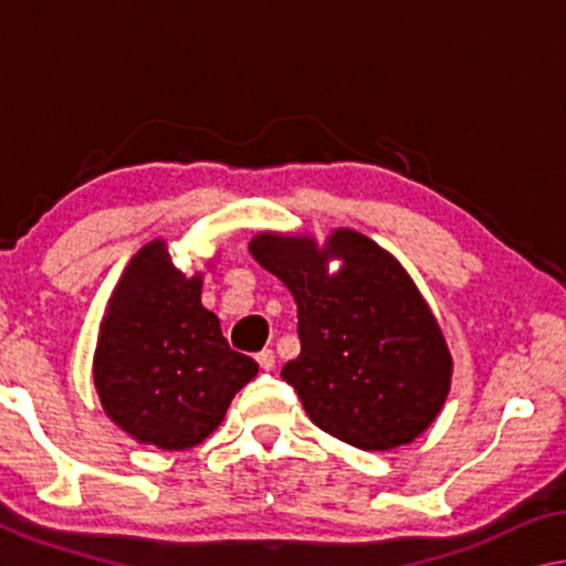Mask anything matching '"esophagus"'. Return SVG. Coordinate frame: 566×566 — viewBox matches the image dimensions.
Returning a JSON list of instances; mask_svg holds the SVG:
<instances>
[{"label":"esophagus","mask_w":566,"mask_h":566,"mask_svg":"<svg viewBox=\"0 0 566 566\" xmlns=\"http://www.w3.org/2000/svg\"><path fill=\"white\" fill-rule=\"evenodd\" d=\"M274 361H276V357H274L272 349H262L260 354H256V364H260L264 371H272L274 369Z\"/></svg>","instance_id":"1"}]
</instances>
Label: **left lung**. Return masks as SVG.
<instances>
[{
    "label": "left lung",
    "instance_id": "1",
    "mask_svg": "<svg viewBox=\"0 0 566 566\" xmlns=\"http://www.w3.org/2000/svg\"><path fill=\"white\" fill-rule=\"evenodd\" d=\"M249 252L296 302L300 357L282 379L324 432L367 452L409 444L442 409L452 357L415 282L369 237L260 234ZM329 259H342L329 275Z\"/></svg>",
    "mask_w": 566,
    "mask_h": 566
}]
</instances>
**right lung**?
Wrapping results in <instances>:
<instances>
[{"instance_id":"obj_1","label":"right lung","mask_w":566,"mask_h":566,"mask_svg":"<svg viewBox=\"0 0 566 566\" xmlns=\"http://www.w3.org/2000/svg\"><path fill=\"white\" fill-rule=\"evenodd\" d=\"M256 369L252 357L229 349L219 319L202 306V276L177 272L165 242L134 256L94 354V387L114 424L142 444L195 447Z\"/></svg>"}]
</instances>
